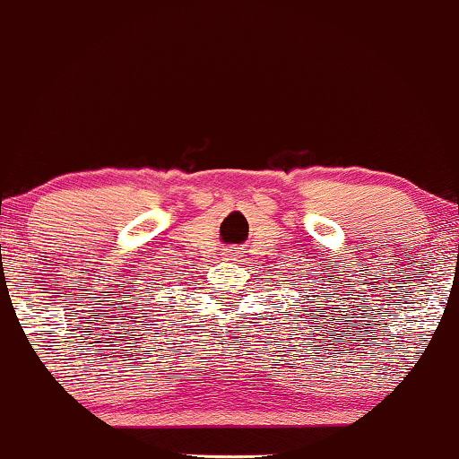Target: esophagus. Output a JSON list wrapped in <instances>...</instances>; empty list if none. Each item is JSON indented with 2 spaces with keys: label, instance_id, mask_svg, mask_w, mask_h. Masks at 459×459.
Instances as JSON below:
<instances>
[{
  "label": "esophagus",
  "instance_id": "1",
  "mask_svg": "<svg viewBox=\"0 0 459 459\" xmlns=\"http://www.w3.org/2000/svg\"><path fill=\"white\" fill-rule=\"evenodd\" d=\"M236 259H238L236 253H230V255H228V261H236Z\"/></svg>",
  "mask_w": 459,
  "mask_h": 459
}]
</instances>
